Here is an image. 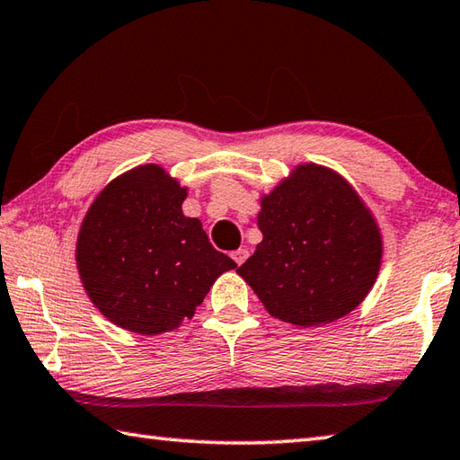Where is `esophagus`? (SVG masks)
I'll list each match as a JSON object with an SVG mask.
<instances>
[{
  "label": "esophagus",
  "mask_w": 460,
  "mask_h": 460,
  "mask_svg": "<svg viewBox=\"0 0 460 460\" xmlns=\"http://www.w3.org/2000/svg\"><path fill=\"white\" fill-rule=\"evenodd\" d=\"M232 258H234V262H236L238 266H240V264H244V260L248 258V250H246V248H238V250H234V252H232Z\"/></svg>",
  "instance_id": "esophagus-1"
}]
</instances>
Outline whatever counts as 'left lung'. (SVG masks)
I'll return each instance as SVG.
<instances>
[{"instance_id": "left-lung-1", "label": "left lung", "mask_w": 460, "mask_h": 460, "mask_svg": "<svg viewBox=\"0 0 460 460\" xmlns=\"http://www.w3.org/2000/svg\"><path fill=\"white\" fill-rule=\"evenodd\" d=\"M262 242L238 268L268 314L294 326L334 323L368 296L383 264V234L342 174L298 164L260 196Z\"/></svg>"}]
</instances>
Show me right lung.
<instances>
[{
  "label": "right lung",
  "mask_w": 460,
  "mask_h": 460,
  "mask_svg": "<svg viewBox=\"0 0 460 460\" xmlns=\"http://www.w3.org/2000/svg\"><path fill=\"white\" fill-rule=\"evenodd\" d=\"M188 186L160 164L116 176L95 196L75 242L92 305L110 323L154 336L194 316L220 274L236 268L214 250L198 218L181 212Z\"/></svg>",
  "instance_id": "right-lung-1"
}]
</instances>
